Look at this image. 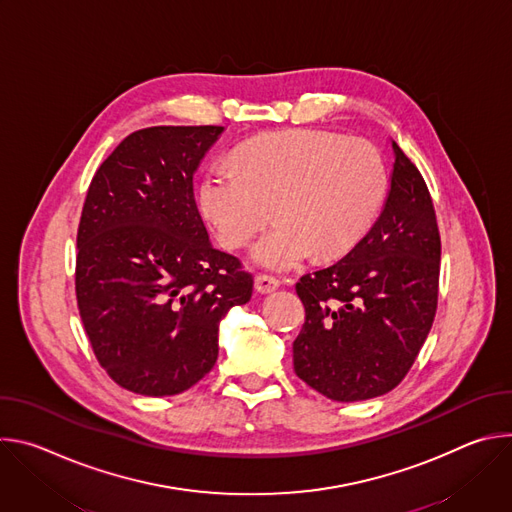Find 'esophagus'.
Wrapping results in <instances>:
<instances>
[{
	"mask_svg": "<svg viewBox=\"0 0 512 512\" xmlns=\"http://www.w3.org/2000/svg\"><path fill=\"white\" fill-rule=\"evenodd\" d=\"M279 285H281V281L273 275H257L255 277V287H257V291H261V294H271V291H275Z\"/></svg>",
	"mask_w": 512,
	"mask_h": 512,
	"instance_id": "1",
	"label": "esophagus"
}]
</instances>
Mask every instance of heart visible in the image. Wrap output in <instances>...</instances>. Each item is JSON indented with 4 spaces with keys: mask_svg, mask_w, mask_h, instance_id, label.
Returning a JSON list of instances; mask_svg holds the SVG:
<instances>
[{
    "mask_svg": "<svg viewBox=\"0 0 512 512\" xmlns=\"http://www.w3.org/2000/svg\"><path fill=\"white\" fill-rule=\"evenodd\" d=\"M389 190L383 156L367 141L320 129H287L247 141L233 162L212 164L200 208L227 249L253 247L257 265L287 271L314 251L322 259L352 251L375 225Z\"/></svg>",
    "mask_w": 512,
    "mask_h": 512,
    "instance_id": "1",
    "label": "heart"
}]
</instances>
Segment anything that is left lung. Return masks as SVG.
<instances>
[{"mask_svg":"<svg viewBox=\"0 0 512 512\" xmlns=\"http://www.w3.org/2000/svg\"><path fill=\"white\" fill-rule=\"evenodd\" d=\"M391 188L377 223L334 265L296 283L306 322L296 375L332 401L395 389L435 318L442 241L427 184L395 141Z\"/></svg>","mask_w":512,"mask_h":512,"instance_id":"left-lung-1","label":"left lung"}]
</instances>
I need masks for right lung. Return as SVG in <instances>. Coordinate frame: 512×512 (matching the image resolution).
Instances as JSON below:
<instances>
[{"instance_id": "add662e5", "label": "right lung", "mask_w": 512, "mask_h": 512, "mask_svg": "<svg viewBox=\"0 0 512 512\" xmlns=\"http://www.w3.org/2000/svg\"><path fill=\"white\" fill-rule=\"evenodd\" d=\"M218 125H160L127 135L87 192L77 235V302L107 375L166 397L216 362L218 324L251 300L253 277L208 239L194 174Z\"/></svg>"}]
</instances>
